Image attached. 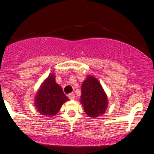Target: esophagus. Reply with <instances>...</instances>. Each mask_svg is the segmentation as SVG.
<instances>
[{"label": "esophagus", "instance_id": "esophagus-1", "mask_svg": "<svg viewBox=\"0 0 154 154\" xmlns=\"http://www.w3.org/2000/svg\"><path fill=\"white\" fill-rule=\"evenodd\" d=\"M69 99H71V100H72V99H75V95L73 93H69Z\"/></svg>", "mask_w": 154, "mask_h": 154}]
</instances>
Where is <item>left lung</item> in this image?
Here are the masks:
<instances>
[{"label":"left lung","instance_id":"8db88e82","mask_svg":"<svg viewBox=\"0 0 154 154\" xmlns=\"http://www.w3.org/2000/svg\"><path fill=\"white\" fill-rule=\"evenodd\" d=\"M80 102L85 112L91 117L103 114L108 106L107 96L98 79L89 76L82 85Z\"/></svg>","mask_w":154,"mask_h":154}]
</instances>
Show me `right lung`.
Masks as SVG:
<instances>
[{
    "mask_svg": "<svg viewBox=\"0 0 154 154\" xmlns=\"http://www.w3.org/2000/svg\"><path fill=\"white\" fill-rule=\"evenodd\" d=\"M35 98L36 109L46 116L57 114L62 104L69 100L61 86L55 82L54 75H49L45 79Z\"/></svg>",
    "mask_w": 154,
    "mask_h": 154,
    "instance_id": "1",
    "label": "right lung"
}]
</instances>
